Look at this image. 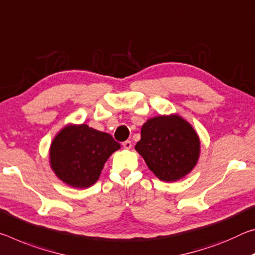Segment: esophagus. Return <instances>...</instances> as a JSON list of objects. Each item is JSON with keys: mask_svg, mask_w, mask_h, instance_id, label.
I'll list each match as a JSON object with an SVG mask.
<instances>
[{"mask_svg": "<svg viewBox=\"0 0 255 255\" xmlns=\"http://www.w3.org/2000/svg\"><path fill=\"white\" fill-rule=\"evenodd\" d=\"M122 145H123V148L124 149H131L132 148V143H131V141H124V142L122 143Z\"/></svg>", "mask_w": 255, "mask_h": 255, "instance_id": "1", "label": "esophagus"}]
</instances>
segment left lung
I'll return each mask as SVG.
<instances>
[{
	"label": "left lung",
	"mask_w": 255,
	"mask_h": 255,
	"mask_svg": "<svg viewBox=\"0 0 255 255\" xmlns=\"http://www.w3.org/2000/svg\"><path fill=\"white\" fill-rule=\"evenodd\" d=\"M135 150L158 178L175 182L197 165L200 139L192 125L181 116L160 115L142 125Z\"/></svg>",
	"instance_id": "obj_1"
}]
</instances>
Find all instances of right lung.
I'll use <instances>...</instances> for the list:
<instances>
[{"label": "right lung", "mask_w": 255, "mask_h": 255, "mask_svg": "<svg viewBox=\"0 0 255 255\" xmlns=\"http://www.w3.org/2000/svg\"><path fill=\"white\" fill-rule=\"evenodd\" d=\"M120 148L121 144L108 133L87 124H69L54 137L49 162L62 182L86 189L98 181L105 162Z\"/></svg>", "instance_id": "obj_1"}]
</instances>
